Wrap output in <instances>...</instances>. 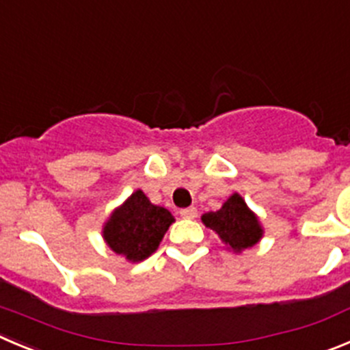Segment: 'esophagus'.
Here are the masks:
<instances>
[{"label": "esophagus", "instance_id": "esophagus-1", "mask_svg": "<svg viewBox=\"0 0 350 350\" xmlns=\"http://www.w3.org/2000/svg\"><path fill=\"white\" fill-rule=\"evenodd\" d=\"M179 215H181V217H185V219H195V217H197V208L195 207L181 208V211H179Z\"/></svg>", "mask_w": 350, "mask_h": 350}]
</instances>
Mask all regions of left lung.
Instances as JSON below:
<instances>
[{
    "label": "left lung",
    "instance_id": "obj_1",
    "mask_svg": "<svg viewBox=\"0 0 350 350\" xmlns=\"http://www.w3.org/2000/svg\"><path fill=\"white\" fill-rule=\"evenodd\" d=\"M202 221L237 252L256 245L262 237L257 217L237 193L228 198L226 204L217 212H207L202 215Z\"/></svg>",
    "mask_w": 350,
    "mask_h": 350
}]
</instances>
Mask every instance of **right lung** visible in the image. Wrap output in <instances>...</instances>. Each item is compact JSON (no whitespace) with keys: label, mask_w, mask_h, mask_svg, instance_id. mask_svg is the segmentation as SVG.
<instances>
[{"label":"right lung","mask_w":350,"mask_h":350,"mask_svg":"<svg viewBox=\"0 0 350 350\" xmlns=\"http://www.w3.org/2000/svg\"><path fill=\"white\" fill-rule=\"evenodd\" d=\"M172 221L174 217L167 208L150 204L138 190L113 212L103 237L113 252L138 262L155 252Z\"/></svg>","instance_id":"1"}]
</instances>
